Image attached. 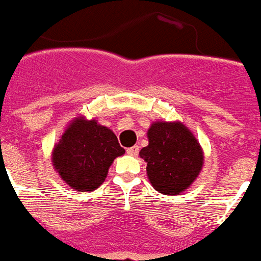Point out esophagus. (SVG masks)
<instances>
[{
  "mask_svg": "<svg viewBox=\"0 0 261 261\" xmlns=\"http://www.w3.org/2000/svg\"><path fill=\"white\" fill-rule=\"evenodd\" d=\"M138 152H139V146H133V147H128V149H127V154H128V155H138Z\"/></svg>",
  "mask_w": 261,
  "mask_h": 261,
  "instance_id": "esophagus-1",
  "label": "esophagus"
}]
</instances>
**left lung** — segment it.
<instances>
[{"label": "left lung", "mask_w": 261, "mask_h": 261, "mask_svg": "<svg viewBox=\"0 0 261 261\" xmlns=\"http://www.w3.org/2000/svg\"><path fill=\"white\" fill-rule=\"evenodd\" d=\"M149 145L139 151L147 164L154 189L178 194L193 184L202 169V150L194 135L182 123H152L147 131Z\"/></svg>", "instance_id": "left-lung-1"}]
</instances>
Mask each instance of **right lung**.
<instances>
[{"label": "right lung", "instance_id": "obj_1", "mask_svg": "<svg viewBox=\"0 0 261 261\" xmlns=\"http://www.w3.org/2000/svg\"><path fill=\"white\" fill-rule=\"evenodd\" d=\"M124 154L116 135L96 120L76 118L55 146L54 166L71 188L92 192L105 182L116 156Z\"/></svg>", "mask_w": 261, "mask_h": 261}]
</instances>
